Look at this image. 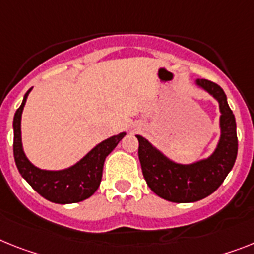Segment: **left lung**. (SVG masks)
<instances>
[{
  "label": "left lung",
  "instance_id": "left-lung-1",
  "mask_svg": "<svg viewBox=\"0 0 254 254\" xmlns=\"http://www.w3.org/2000/svg\"><path fill=\"white\" fill-rule=\"evenodd\" d=\"M219 103L221 138L208 159L193 164H177L164 156L143 137L137 135L140 167L147 185L153 192L172 203H193L218 189L235 164L238 155L235 116L230 110L222 87L209 80H196Z\"/></svg>",
  "mask_w": 254,
  "mask_h": 254
}]
</instances>
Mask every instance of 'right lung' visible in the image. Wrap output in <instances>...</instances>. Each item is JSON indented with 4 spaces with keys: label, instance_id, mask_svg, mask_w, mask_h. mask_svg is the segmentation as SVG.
<instances>
[{
    "label": "right lung",
    "instance_id": "1",
    "mask_svg": "<svg viewBox=\"0 0 254 254\" xmlns=\"http://www.w3.org/2000/svg\"><path fill=\"white\" fill-rule=\"evenodd\" d=\"M32 87L25 93L20 107L14 116V159L19 173L22 174L32 189L42 197L57 204L78 203L90 197L101 185L104 160L119 144L125 133H120L103 140L95 146L84 159H81L73 167L64 170H42L36 168L25 157L22 146L20 120L25 101Z\"/></svg>",
    "mask_w": 254,
    "mask_h": 254
}]
</instances>
